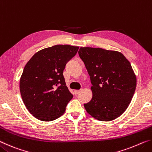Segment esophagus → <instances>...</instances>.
I'll use <instances>...</instances> for the list:
<instances>
[{
	"mask_svg": "<svg viewBox=\"0 0 152 152\" xmlns=\"http://www.w3.org/2000/svg\"><path fill=\"white\" fill-rule=\"evenodd\" d=\"M80 91H79V90H75V91H74V94L77 95L80 93Z\"/></svg>",
	"mask_w": 152,
	"mask_h": 152,
	"instance_id": "34e87169",
	"label": "esophagus"
}]
</instances>
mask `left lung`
I'll return each instance as SVG.
<instances>
[{"instance_id":"1","label":"left lung","mask_w":152,"mask_h":152,"mask_svg":"<svg viewBox=\"0 0 152 152\" xmlns=\"http://www.w3.org/2000/svg\"><path fill=\"white\" fill-rule=\"evenodd\" d=\"M80 58L91 76V101L84 106L92 117L110 121L121 116L134 94L137 78L122 53L102 48H80Z\"/></svg>"}]
</instances>
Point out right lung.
Masks as SVG:
<instances>
[{"label": "right lung", "mask_w": 152, "mask_h": 152, "mask_svg": "<svg viewBox=\"0 0 152 152\" xmlns=\"http://www.w3.org/2000/svg\"><path fill=\"white\" fill-rule=\"evenodd\" d=\"M78 46L56 45L37 51L28 61L20 78V92L27 110L36 119L51 121L61 117L73 95L63 72Z\"/></svg>", "instance_id": "1"}]
</instances>
